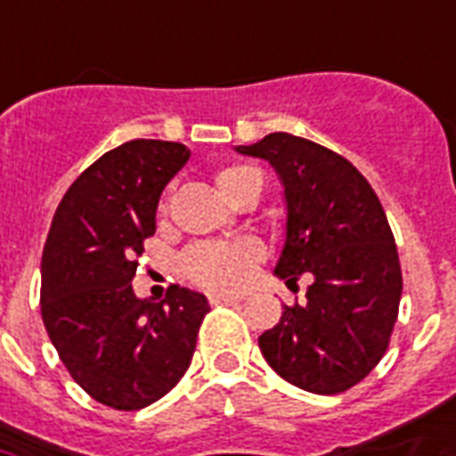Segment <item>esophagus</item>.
<instances>
[{
	"label": "esophagus",
	"instance_id": "34e87169",
	"mask_svg": "<svg viewBox=\"0 0 456 456\" xmlns=\"http://www.w3.org/2000/svg\"><path fill=\"white\" fill-rule=\"evenodd\" d=\"M208 300H210V305H236L239 303V298H234V296H224V293H210L208 296Z\"/></svg>",
	"mask_w": 456,
	"mask_h": 456
}]
</instances>
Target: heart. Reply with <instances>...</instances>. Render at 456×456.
Masks as SVG:
<instances>
[{
    "label": "heart",
    "instance_id": "b5f03b06",
    "mask_svg": "<svg viewBox=\"0 0 456 456\" xmlns=\"http://www.w3.org/2000/svg\"><path fill=\"white\" fill-rule=\"evenodd\" d=\"M217 191L232 203H246L263 193V172L250 165H222L213 175ZM158 215L167 217V199L160 200ZM265 257L263 243L250 236L236 241H203L184 250L179 267L193 284L210 291H239L248 284Z\"/></svg>",
    "mask_w": 456,
    "mask_h": 456
}]
</instances>
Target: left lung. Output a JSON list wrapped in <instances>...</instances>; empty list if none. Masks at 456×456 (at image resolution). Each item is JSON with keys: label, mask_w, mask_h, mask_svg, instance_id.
Instances as JSON below:
<instances>
[{"label": "left lung", "mask_w": 456, "mask_h": 456, "mask_svg": "<svg viewBox=\"0 0 456 456\" xmlns=\"http://www.w3.org/2000/svg\"><path fill=\"white\" fill-rule=\"evenodd\" d=\"M236 151L270 160L284 182L286 246L277 274L305 303L284 305L257 343L284 381L338 395L381 362L397 322L403 272L379 196L347 158L289 132Z\"/></svg>", "instance_id": "left-lung-1"}]
</instances>
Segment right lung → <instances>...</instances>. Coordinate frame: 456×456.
I'll return each mask as SVG.
<instances>
[{
    "mask_svg": "<svg viewBox=\"0 0 456 456\" xmlns=\"http://www.w3.org/2000/svg\"><path fill=\"white\" fill-rule=\"evenodd\" d=\"M191 151L134 139L75 179L53 213L42 253V322L68 374L96 403L134 411L167 395L189 369L206 296L170 286L139 300L132 279L156 234L165 184Z\"/></svg>",
    "mask_w": 456,
    "mask_h": 456,
    "instance_id": "obj_1",
    "label": "right lung"
}]
</instances>
